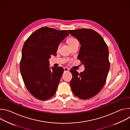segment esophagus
I'll return each instance as SVG.
<instances>
[{"label":"esophagus","instance_id":"34e87169","mask_svg":"<svg viewBox=\"0 0 130 130\" xmlns=\"http://www.w3.org/2000/svg\"><path fill=\"white\" fill-rule=\"evenodd\" d=\"M64 72H67V71H69V69H68L67 67H64Z\"/></svg>","mask_w":130,"mask_h":130}]
</instances>
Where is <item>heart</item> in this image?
Wrapping results in <instances>:
<instances>
[{
    "label": "heart",
    "mask_w": 130,
    "mask_h": 130,
    "mask_svg": "<svg viewBox=\"0 0 130 130\" xmlns=\"http://www.w3.org/2000/svg\"><path fill=\"white\" fill-rule=\"evenodd\" d=\"M67 42H68V43L69 44V45L70 46V47H72L73 46H74L75 45H76V44H79V41L78 40L75 38H73V37H71V38H69L67 40ZM61 46V44H59L58 46V49H59Z\"/></svg>",
    "instance_id": "b5f03b06"
}]
</instances>
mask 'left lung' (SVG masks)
Returning a JSON list of instances; mask_svg holds the SVG:
<instances>
[{
  "mask_svg": "<svg viewBox=\"0 0 130 130\" xmlns=\"http://www.w3.org/2000/svg\"><path fill=\"white\" fill-rule=\"evenodd\" d=\"M81 44L78 58L85 69L79 73L70 70L72 78L70 86L73 94L81 99H88L96 95L104 86L110 63L108 49L102 37L90 29L68 30Z\"/></svg>",
  "mask_w": 130,
  "mask_h": 130,
  "instance_id": "obj_1",
  "label": "left lung"
}]
</instances>
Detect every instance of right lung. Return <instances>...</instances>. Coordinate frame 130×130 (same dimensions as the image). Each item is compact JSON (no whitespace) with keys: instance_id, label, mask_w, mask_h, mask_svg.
<instances>
[{"instance_id":"right-lung-1","label":"right lung","mask_w":130,"mask_h":130,"mask_svg":"<svg viewBox=\"0 0 130 130\" xmlns=\"http://www.w3.org/2000/svg\"><path fill=\"white\" fill-rule=\"evenodd\" d=\"M68 35L67 30L44 27L25 41L20 70L26 87L35 98L46 100L56 92L64 69L52 67L51 70L49 59L51 55H56L58 45Z\"/></svg>"}]
</instances>
